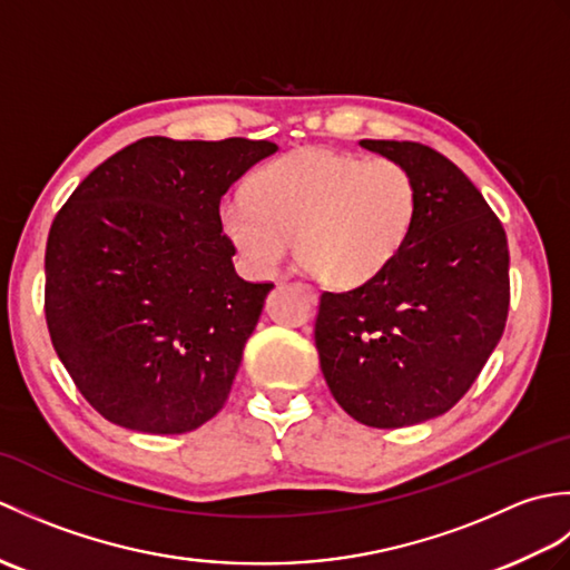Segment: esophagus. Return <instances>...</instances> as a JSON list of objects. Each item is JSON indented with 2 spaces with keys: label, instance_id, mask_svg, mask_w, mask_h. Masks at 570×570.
I'll use <instances>...</instances> for the list:
<instances>
[{
  "label": "esophagus",
  "instance_id": "34e87169",
  "mask_svg": "<svg viewBox=\"0 0 570 570\" xmlns=\"http://www.w3.org/2000/svg\"><path fill=\"white\" fill-rule=\"evenodd\" d=\"M304 288H306V294L311 296V301H318V292H316V288H311V286H306V284H304Z\"/></svg>",
  "mask_w": 570,
  "mask_h": 570
}]
</instances>
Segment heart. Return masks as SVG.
Returning <instances> with one entry per match:
<instances>
[{"label":"heart","mask_w":570,"mask_h":570,"mask_svg":"<svg viewBox=\"0 0 570 570\" xmlns=\"http://www.w3.org/2000/svg\"><path fill=\"white\" fill-rule=\"evenodd\" d=\"M419 220V186L404 164L333 149H301L262 166L249 200L223 203L220 225L254 272L292 252L335 286H362L404 252Z\"/></svg>","instance_id":"heart-1"}]
</instances>
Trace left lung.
Here are the masks:
<instances>
[{
    "mask_svg": "<svg viewBox=\"0 0 570 570\" xmlns=\"http://www.w3.org/2000/svg\"><path fill=\"white\" fill-rule=\"evenodd\" d=\"M404 164L419 220L374 282L321 294L316 347L331 394L355 421L402 429L445 414L498 347L510 308V249L498 215L443 154L362 139Z\"/></svg>",
    "mask_w": 570,
    "mask_h": 570,
    "instance_id": "obj_1",
    "label": "left lung"
}]
</instances>
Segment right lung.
<instances>
[{
  "label": "right lung",
  "mask_w": 570,
  "mask_h": 570,
  "mask_svg": "<svg viewBox=\"0 0 570 570\" xmlns=\"http://www.w3.org/2000/svg\"><path fill=\"white\" fill-rule=\"evenodd\" d=\"M276 149L147 137L58 210L46 245L48 333L107 421L171 435L225 406L274 284L237 276L220 200Z\"/></svg>",
  "instance_id": "right-lung-1"
}]
</instances>
